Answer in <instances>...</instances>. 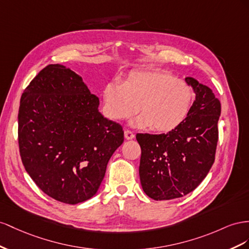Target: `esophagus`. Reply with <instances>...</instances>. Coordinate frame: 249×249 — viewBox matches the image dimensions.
I'll return each instance as SVG.
<instances>
[{
    "instance_id": "obj_1",
    "label": "esophagus",
    "mask_w": 249,
    "mask_h": 249,
    "mask_svg": "<svg viewBox=\"0 0 249 249\" xmlns=\"http://www.w3.org/2000/svg\"><path fill=\"white\" fill-rule=\"evenodd\" d=\"M124 136H125V139L126 140H132L134 138V133L131 131V130H128L126 129L124 131Z\"/></svg>"
}]
</instances>
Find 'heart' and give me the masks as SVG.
Here are the masks:
<instances>
[{
	"label": "heart",
	"mask_w": 249,
	"mask_h": 249,
	"mask_svg": "<svg viewBox=\"0 0 249 249\" xmlns=\"http://www.w3.org/2000/svg\"><path fill=\"white\" fill-rule=\"evenodd\" d=\"M190 85L165 71L138 70L125 82H111L103 90V111L113 121L130 118L141 110L132 125L152 127L158 132L173 131L184 122L194 103Z\"/></svg>",
	"instance_id": "1"
}]
</instances>
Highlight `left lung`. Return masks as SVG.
<instances>
[{"label": "left lung", "mask_w": 249, "mask_h": 249, "mask_svg": "<svg viewBox=\"0 0 249 249\" xmlns=\"http://www.w3.org/2000/svg\"><path fill=\"white\" fill-rule=\"evenodd\" d=\"M186 82L196 99L184 122L173 131L137 133L141 146L140 179L154 200L189 194L208 175L215 161L221 104L210 88L192 77Z\"/></svg>", "instance_id": "left-lung-1"}]
</instances>
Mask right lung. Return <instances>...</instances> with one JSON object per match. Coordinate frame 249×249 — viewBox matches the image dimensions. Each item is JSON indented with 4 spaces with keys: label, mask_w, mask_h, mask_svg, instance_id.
I'll return each mask as SVG.
<instances>
[{
    "label": "right lung",
    "mask_w": 249,
    "mask_h": 249,
    "mask_svg": "<svg viewBox=\"0 0 249 249\" xmlns=\"http://www.w3.org/2000/svg\"><path fill=\"white\" fill-rule=\"evenodd\" d=\"M82 78L49 65L25 89L18 109V148L28 174L53 199L76 204L100 187L122 126L98 110Z\"/></svg>",
    "instance_id": "1"
}]
</instances>
